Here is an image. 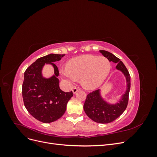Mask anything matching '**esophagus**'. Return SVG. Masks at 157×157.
Wrapping results in <instances>:
<instances>
[{
	"mask_svg": "<svg viewBox=\"0 0 157 157\" xmlns=\"http://www.w3.org/2000/svg\"><path fill=\"white\" fill-rule=\"evenodd\" d=\"M80 90V88L79 87H75L73 89V94H76L77 92V91H78V90Z\"/></svg>",
	"mask_w": 157,
	"mask_h": 157,
	"instance_id": "34e87169",
	"label": "esophagus"
}]
</instances>
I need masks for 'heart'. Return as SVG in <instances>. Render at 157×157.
Listing matches in <instances>:
<instances>
[{
	"label": "heart",
	"mask_w": 157,
	"mask_h": 157,
	"mask_svg": "<svg viewBox=\"0 0 157 157\" xmlns=\"http://www.w3.org/2000/svg\"><path fill=\"white\" fill-rule=\"evenodd\" d=\"M111 69V63L105 57L85 55L70 60L67 66L60 68L62 77L71 82L81 78L87 89H95L105 81Z\"/></svg>",
	"instance_id": "obj_1"
}]
</instances>
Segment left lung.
I'll return each mask as SVG.
<instances>
[{"mask_svg":"<svg viewBox=\"0 0 157 157\" xmlns=\"http://www.w3.org/2000/svg\"><path fill=\"white\" fill-rule=\"evenodd\" d=\"M104 57L107 58L109 61H113L118 65L117 69H119L124 74L127 81V90L124 94L120 103L115 105H109L101 99L96 90L90 92L86 96V99L84 104V110L87 116L96 122L107 124L115 121L123 113L127 107L129 99V93L130 89V75L129 72L121 59L105 50H99Z\"/></svg>","mask_w":157,"mask_h":157,"instance_id":"8db88e82","label":"left lung"}]
</instances>
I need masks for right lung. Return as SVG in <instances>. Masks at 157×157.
<instances>
[{
  "label": "right lung",
  "mask_w": 157,
  "mask_h": 157,
  "mask_svg": "<svg viewBox=\"0 0 157 157\" xmlns=\"http://www.w3.org/2000/svg\"><path fill=\"white\" fill-rule=\"evenodd\" d=\"M65 54H50L37 59L25 70L22 84V96L27 110L36 119L50 123L59 119L66 111L73 92H65L59 86V70L54 62ZM54 66L55 75L50 79L42 78L41 70L46 63Z\"/></svg>",
  "instance_id": "add662e5"
}]
</instances>
